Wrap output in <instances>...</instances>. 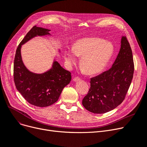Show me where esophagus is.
<instances>
[{
	"mask_svg": "<svg viewBox=\"0 0 147 147\" xmlns=\"http://www.w3.org/2000/svg\"><path fill=\"white\" fill-rule=\"evenodd\" d=\"M81 79L79 78H78V77H76V78H74V79H73V80L74 81V82H78V81H79V80H80Z\"/></svg>",
	"mask_w": 147,
	"mask_h": 147,
	"instance_id": "34e87169",
	"label": "esophagus"
}]
</instances>
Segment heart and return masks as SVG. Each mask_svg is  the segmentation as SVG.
<instances>
[{"mask_svg": "<svg viewBox=\"0 0 147 147\" xmlns=\"http://www.w3.org/2000/svg\"><path fill=\"white\" fill-rule=\"evenodd\" d=\"M112 44L98 38H84L76 41L73 47H68L64 52L65 60L71 69L81 57L80 67L82 72L92 75L97 74L106 67L113 54Z\"/></svg>", "mask_w": 147, "mask_h": 147, "instance_id": "heart-1", "label": "heart"}]
</instances>
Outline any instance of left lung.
Here are the masks:
<instances>
[{
    "instance_id": "8db88e82",
    "label": "left lung",
    "mask_w": 147,
    "mask_h": 147,
    "mask_svg": "<svg viewBox=\"0 0 147 147\" xmlns=\"http://www.w3.org/2000/svg\"><path fill=\"white\" fill-rule=\"evenodd\" d=\"M134 73L132 51L125 36L112 67L91 79V87L82 105L94 113H105L119 106L125 98Z\"/></svg>"
}]
</instances>
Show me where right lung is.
Returning a JSON list of instances; mask_svg holds the SVG:
<instances>
[{"mask_svg": "<svg viewBox=\"0 0 147 147\" xmlns=\"http://www.w3.org/2000/svg\"><path fill=\"white\" fill-rule=\"evenodd\" d=\"M50 31L34 26L19 44L14 58V80L16 88L28 103L38 107H47L55 103L58 100L63 88L71 80V73L55 60L52 67L41 74L30 71L24 65L21 55L22 46L35 36L51 35Z\"/></svg>", "mask_w": 147, "mask_h": 147, "instance_id": "1", "label": "right lung"}]
</instances>
